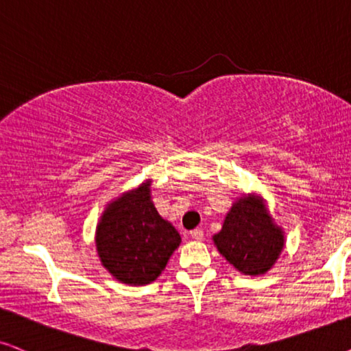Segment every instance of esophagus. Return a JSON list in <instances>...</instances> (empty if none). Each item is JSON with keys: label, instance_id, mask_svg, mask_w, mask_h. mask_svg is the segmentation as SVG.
I'll use <instances>...</instances> for the list:
<instances>
[{"label": "esophagus", "instance_id": "obj_1", "mask_svg": "<svg viewBox=\"0 0 351 351\" xmlns=\"http://www.w3.org/2000/svg\"><path fill=\"white\" fill-rule=\"evenodd\" d=\"M190 237L195 241H202L203 239V231L202 229H193V231H190Z\"/></svg>", "mask_w": 351, "mask_h": 351}]
</instances>
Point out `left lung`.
<instances>
[{
    "label": "left lung",
    "mask_w": 351,
    "mask_h": 351,
    "mask_svg": "<svg viewBox=\"0 0 351 351\" xmlns=\"http://www.w3.org/2000/svg\"><path fill=\"white\" fill-rule=\"evenodd\" d=\"M213 242L241 274L257 276L267 274L278 261L285 247V234L268 215L262 197L244 195L232 203Z\"/></svg>",
    "instance_id": "1"
}]
</instances>
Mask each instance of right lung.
I'll return each mask as SVG.
<instances>
[{
    "label": "right lung",
    "instance_id": "right-lung-1",
    "mask_svg": "<svg viewBox=\"0 0 351 351\" xmlns=\"http://www.w3.org/2000/svg\"><path fill=\"white\" fill-rule=\"evenodd\" d=\"M151 180L106 206L97 223L96 249L104 268L125 285H148L161 275L180 234L151 202Z\"/></svg>",
    "mask_w": 351,
    "mask_h": 351
}]
</instances>
